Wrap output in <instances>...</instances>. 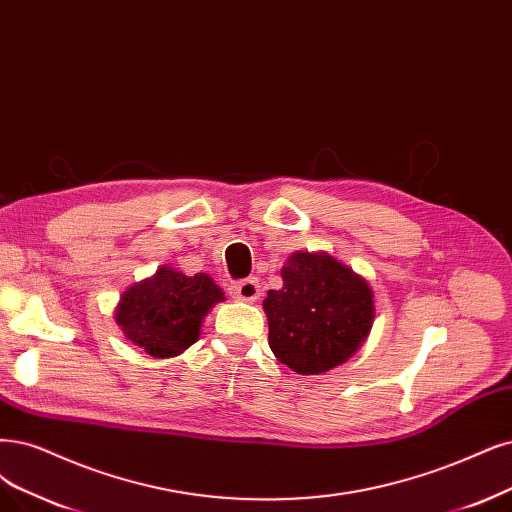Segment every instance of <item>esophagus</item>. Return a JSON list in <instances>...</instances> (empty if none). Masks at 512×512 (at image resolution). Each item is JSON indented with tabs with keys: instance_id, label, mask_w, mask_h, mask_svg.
<instances>
[{
	"instance_id": "1",
	"label": "esophagus",
	"mask_w": 512,
	"mask_h": 512,
	"mask_svg": "<svg viewBox=\"0 0 512 512\" xmlns=\"http://www.w3.org/2000/svg\"><path fill=\"white\" fill-rule=\"evenodd\" d=\"M232 293L240 301H255L261 295V285L257 278H246V280L236 282V285L232 287Z\"/></svg>"
}]
</instances>
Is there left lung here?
Instances as JSON below:
<instances>
[{
  "instance_id": "8db88e82",
  "label": "left lung",
  "mask_w": 512,
  "mask_h": 512,
  "mask_svg": "<svg viewBox=\"0 0 512 512\" xmlns=\"http://www.w3.org/2000/svg\"><path fill=\"white\" fill-rule=\"evenodd\" d=\"M268 291L270 348L282 365L318 375L344 365L365 344L375 320L369 282L325 251H295Z\"/></svg>"
}]
</instances>
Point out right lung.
<instances>
[{
    "instance_id": "obj_1",
    "label": "right lung",
    "mask_w": 512,
    "mask_h": 512,
    "mask_svg": "<svg viewBox=\"0 0 512 512\" xmlns=\"http://www.w3.org/2000/svg\"><path fill=\"white\" fill-rule=\"evenodd\" d=\"M223 299L208 274L185 276L160 266L120 295L113 318L128 342L154 358H173L198 342L206 314Z\"/></svg>"
}]
</instances>
